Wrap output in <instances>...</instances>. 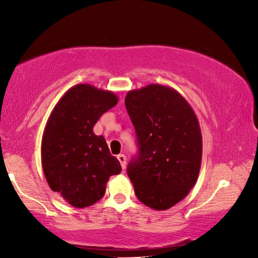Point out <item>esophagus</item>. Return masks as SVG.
Wrapping results in <instances>:
<instances>
[{
  "mask_svg": "<svg viewBox=\"0 0 258 258\" xmlns=\"http://www.w3.org/2000/svg\"><path fill=\"white\" fill-rule=\"evenodd\" d=\"M117 160L119 161V163H121V167L122 169H125V164H126V158L123 154H119L117 155Z\"/></svg>",
  "mask_w": 258,
  "mask_h": 258,
  "instance_id": "obj_1",
  "label": "esophagus"
}]
</instances>
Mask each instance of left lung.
<instances>
[{
    "label": "left lung",
    "instance_id": "8db88e82",
    "mask_svg": "<svg viewBox=\"0 0 258 258\" xmlns=\"http://www.w3.org/2000/svg\"><path fill=\"white\" fill-rule=\"evenodd\" d=\"M124 103L139 146L126 172L141 202L167 210L188 195L199 177V119L178 91L161 84L128 91Z\"/></svg>",
    "mask_w": 258,
    "mask_h": 258
}]
</instances>
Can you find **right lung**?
<instances>
[{
	"mask_svg": "<svg viewBox=\"0 0 258 258\" xmlns=\"http://www.w3.org/2000/svg\"><path fill=\"white\" fill-rule=\"evenodd\" d=\"M117 102L111 91L77 84L49 116L42 136V167L50 189L73 207L86 208L100 201L109 177L122 170L104 137L93 132L98 118Z\"/></svg>",
	"mask_w": 258,
	"mask_h": 258,
	"instance_id": "add662e5",
	"label": "right lung"
}]
</instances>
